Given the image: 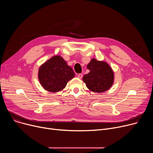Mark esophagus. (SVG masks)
<instances>
[{"instance_id": "1", "label": "esophagus", "mask_w": 153, "mask_h": 153, "mask_svg": "<svg viewBox=\"0 0 153 153\" xmlns=\"http://www.w3.org/2000/svg\"><path fill=\"white\" fill-rule=\"evenodd\" d=\"M82 76H83V75H82V74H77V77L79 78V79H82Z\"/></svg>"}]
</instances>
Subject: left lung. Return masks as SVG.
I'll use <instances>...</instances> for the list:
<instances>
[{"label":"left lung","instance_id":"left-lung-1","mask_svg":"<svg viewBox=\"0 0 153 153\" xmlns=\"http://www.w3.org/2000/svg\"><path fill=\"white\" fill-rule=\"evenodd\" d=\"M87 68L90 72L84 76L82 80L88 89L97 93L110 89L114 82V72L108 63L92 58Z\"/></svg>","mask_w":153,"mask_h":153}]
</instances>
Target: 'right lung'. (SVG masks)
<instances>
[{"instance_id": "add662e5", "label": "right lung", "mask_w": 153, "mask_h": 153, "mask_svg": "<svg viewBox=\"0 0 153 153\" xmlns=\"http://www.w3.org/2000/svg\"><path fill=\"white\" fill-rule=\"evenodd\" d=\"M38 79L44 89L54 93L63 90L75 76L72 68L61 56L57 55L44 62L38 69Z\"/></svg>"}]
</instances>
